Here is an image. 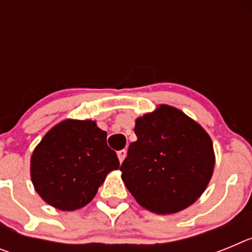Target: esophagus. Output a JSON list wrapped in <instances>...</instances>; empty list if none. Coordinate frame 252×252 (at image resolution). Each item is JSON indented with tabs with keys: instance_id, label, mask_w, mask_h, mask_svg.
<instances>
[{
	"instance_id": "1",
	"label": "esophagus",
	"mask_w": 252,
	"mask_h": 252,
	"mask_svg": "<svg viewBox=\"0 0 252 252\" xmlns=\"http://www.w3.org/2000/svg\"><path fill=\"white\" fill-rule=\"evenodd\" d=\"M117 157H119L120 162L124 161L125 158H126V150H120L119 153H117Z\"/></svg>"
}]
</instances>
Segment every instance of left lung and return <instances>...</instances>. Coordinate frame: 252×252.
<instances>
[{"label":"left lung","instance_id":"obj_1","mask_svg":"<svg viewBox=\"0 0 252 252\" xmlns=\"http://www.w3.org/2000/svg\"><path fill=\"white\" fill-rule=\"evenodd\" d=\"M135 133L120 170L137 203L158 215L194 203L215 168L212 140L204 128L178 108L160 104L136 120Z\"/></svg>","mask_w":252,"mask_h":252}]
</instances>
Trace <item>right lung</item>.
Instances as JSON below:
<instances>
[{
    "label": "right lung",
    "mask_w": 252,
    "mask_h": 252,
    "mask_svg": "<svg viewBox=\"0 0 252 252\" xmlns=\"http://www.w3.org/2000/svg\"><path fill=\"white\" fill-rule=\"evenodd\" d=\"M119 168L106 131L91 120H64L35 148L30 174L46 203L60 211H75L90 203L106 175Z\"/></svg>",
    "instance_id": "right-lung-1"
}]
</instances>
